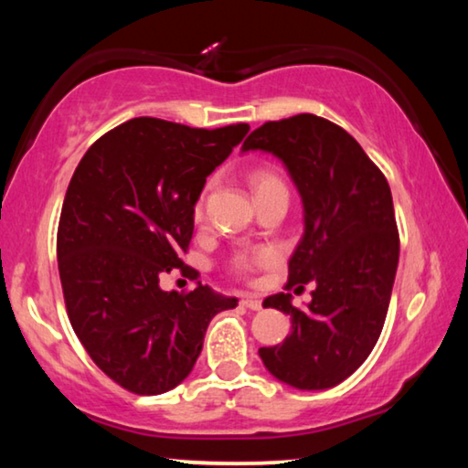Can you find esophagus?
Instances as JSON below:
<instances>
[{
	"mask_svg": "<svg viewBox=\"0 0 468 468\" xmlns=\"http://www.w3.org/2000/svg\"><path fill=\"white\" fill-rule=\"evenodd\" d=\"M241 303L248 307V310H253V312L262 310V299H260L258 295H253V292H248V295H243Z\"/></svg>",
	"mask_w": 468,
	"mask_h": 468,
	"instance_id": "1",
	"label": "esophagus"
}]
</instances>
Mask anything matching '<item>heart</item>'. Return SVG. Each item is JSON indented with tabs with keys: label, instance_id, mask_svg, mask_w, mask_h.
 Wrapping results in <instances>:
<instances>
[{
	"label": "heart",
	"instance_id": "obj_1",
	"mask_svg": "<svg viewBox=\"0 0 468 468\" xmlns=\"http://www.w3.org/2000/svg\"><path fill=\"white\" fill-rule=\"evenodd\" d=\"M250 186L253 189V197H260L271 192H287V186H284L282 177L276 173V169L262 165V167H256L250 173ZM194 217L200 220L204 217V196L194 206ZM276 262V251L271 248H256L250 251H239L231 258V272L239 276H248L258 268L272 266Z\"/></svg>",
	"mask_w": 468,
	"mask_h": 468
}]
</instances>
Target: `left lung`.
<instances>
[{
    "label": "left lung",
    "mask_w": 468,
    "mask_h": 468,
    "mask_svg": "<svg viewBox=\"0 0 468 468\" xmlns=\"http://www.w3.org/2000/svg\"><path fill=\"white\" fill-rule=\"evenodd\" d=\"M245 150L279 156L295 181L305 233L284 289L315 284L305 312L291 305V292L264 299V307L291 315V335L258 353L284 384L332 388L369 357L382 335L400 251L390 186L351 133L312 113L266 122Z\"/></svg>",
    "instance_id": "obj_1"
}]
</instances>
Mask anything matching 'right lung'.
I'll return each mask as SVG.
<instances>
[{"instance_id": "1", "label": "right lung", "mask_w": 468, "mask_h": 468, "mask_svg": "<svg viewBox=\"0 0 468 468\" xmlns=\"http://www.w3.org/2000/svg\"><path fill=\"white\" fill-rule=\"evenodd\" d=\"M250 132L136 117L86 150L69 181L58 227V266L68 318L102 374L133 394H163L184 382L225 297L197 282L163 291L184 264L194 206L206 177Z\"/></svg>"}]
</instances>
